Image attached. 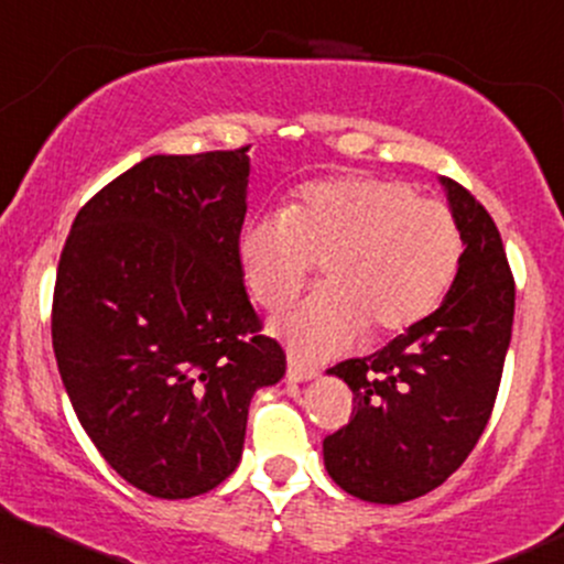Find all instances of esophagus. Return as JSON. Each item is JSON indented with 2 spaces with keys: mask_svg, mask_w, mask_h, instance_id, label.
Returning a JSON list of instances; mask_svg holds the SVG:
<instances>
[{
  "mask_svg": "<svg viewBox=\"0 0 564 564\" xmlns=\"http://www.w3.org/2000/svg\"><path fill=\"white\" fill-rule=\"evenodd\" d=\"M286 376L291 383H304V381H312V378H317V368L315 365L302 362V359H296V357H289Z\"/></svg>",
  "mask_w": 564,
  "mask_h": 564,
  "instance_id": "obj_1",
  "label": "esophagus"
}]
</instances>
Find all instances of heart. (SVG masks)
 Wrapping results in <instances>:
<instances>
[{
  "instance_id": "b5f03b06",
  "label": "heart",
  "mask_w": 564,
  "mask_h": 564,
  "mask_svg": "<svg viewBox=\"0 0 564 564\" xmlns=\"http://www.w3.org/2000/svg\"><path fill=\"white\" fill-rule=\"evenodd\" d=\"M459 257L449 209L372 175L304 183L281 215L254 217L239 236L241 275L264 310L289 307L321 264L325 286L275 325L312 357L347 349L362 330L383 338L425 321Z\"/></svg>"
}]
</instances>
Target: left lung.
Wrapping results in <instances>:
<instances>
[{"label": "left lung", "instance_id": "8db88e82", "mask_svg": "<svg viewBox=\"0 0 564 564\" xmlns=\"http://www.w3.org/2000/svg\"><path fill=\"white\" fill-rule=\"evenodd\" d=\"M463 257L444 302L362 359L330 368L355 393L341 431L323 441L328 476L376 505H402L444 484L478 444L512 338L514 281L491 215L438 178Z\"/></svg>", "mask_w": 564, "mask_h": 564}]
</instances>
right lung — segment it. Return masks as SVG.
<instances>
[{"label": "right lung", "instance_id": "obj_1", "mask_svg": "<svg viewBox=\"0 0 564 564\" xmlns=\"http://www.w3.org/2000/svg\"><path fill=\"white\" fill-rule=\"evenodd\" d=\"M247 152L141 160L86 202L57 264L63 386L107 465L149 497L223 484L254 391L286 372L239 268Z\"/></svg>", "mask_w": 564, "mask_h": 564}]
</instances>
